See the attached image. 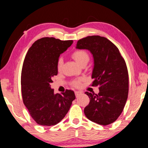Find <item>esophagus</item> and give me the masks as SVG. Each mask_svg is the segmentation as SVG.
I'll use <instances>...</instances> for the list:
<instances>
[{
  "label": "esophagus",
  "mask_w": 148,
  "mask_h": 148,
  "mask_svg": "<svg viewBox=\"0 0 148 148\" xmlns=\"http://www.w3.org/2000/svg\"><path fill=\"white\" fill-rule=\"evenodd\" d=\"M82 93V92H80V91H75V94L76 97H78L79 95H81Z\"/></svg>",
  "instance_id": "1"
}]
</instances>
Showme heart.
I'll return each instance as SVG.
<instances>
[{"label":"heart","instance_id":"obj_1","mask_svg":"<svg viewBox=\"0 0 148 148\" xmlns=\"http://www.w3.org/2000/svg\"><path fill=\"white\" fill-rule=\"evenodd\" d=\"M72 57L73 59L75 60L79 64L81 65L84 62H88L89 60V56L86 51L79 49V50H76L72 53ZM63 64V59L62 58H59L57 62V68L58 70H60L62 69ZM73 85L77 87L80 85V80H75L73 82Z\"/></svg>","mask_w":148,"mask_h":148}]
</instances>
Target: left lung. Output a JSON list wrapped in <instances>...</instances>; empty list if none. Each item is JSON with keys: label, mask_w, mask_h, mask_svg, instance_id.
Listing matches in <instances>:
<instances>
[{"label": "left lung", "mask_w": 148, "mask_h": 148, "mask_svg": "<svg viewBox=\"0 0 148 148\" xmlns=\"http://www.w3.org/2000/svg\"><path fill=\"white\" fill-rule=\"evenodd\" d=\"M76 48L88 49L94 58L92 86L99 92H86L90 98L84 114L91 121L107 125L121 114L128 95L129 77L126 64L117 47L106 38L87 36L77 41Z\"/></svg>", "instance_id": "1"}]
</instances>
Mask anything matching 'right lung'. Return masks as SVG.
Segmentation results:
<instances>
[{"label": "right lung", "instance_id": "1", "mask_svg": "<svg viewBox=\"0 0 148 148\" xmlns=\"http://www.w3.org/2000/svg\"><path fill=\"white\" fill-rule=\"evenodd\" d=\"M73 40L42 38L30 47L24 60L21 73V91L24 104L38 124L56 125L62 121L75 99L74 92L66 90L54 94L52 78L58 75L60 55Z\"/></svg>", "mask_w": 148, "mask_h": 148}]
</instances>
